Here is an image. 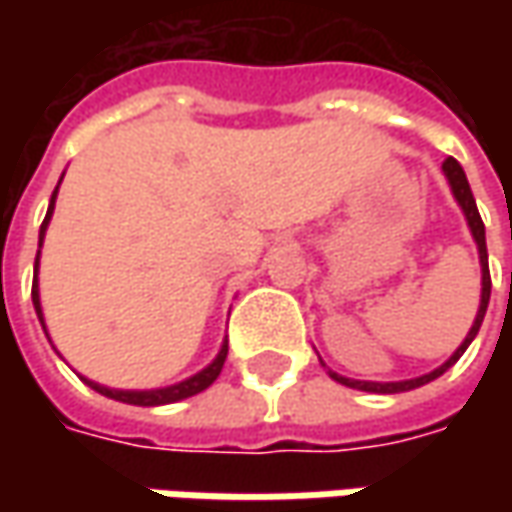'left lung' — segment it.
I'll use <instances>...</instances> for the list:
<instances>
[{"label": "left lung", "mask_w": 512, "mask_h": 512, "mask_svg": "<svg viewBox=\"0 0 512 512\" xmlns=\"http://www.w3.org/2000/svg\"><path fill=\"white\" fill-rule=\"evenodd\" d=\"M444 176H447V182H450V190H453V196H456V202L462 205L464 210V219H467V225H470V233H473V239H476V245H479V262H482V302H479V313H476V322L470 327V333L464 336V342L459 344V350L442 364V367H436L433 373H424L419 379H407V382H359V379H347V376H339V373H333V370H327L330 373V379H336L344 387H353V390H364V393H404V390H413V387H422V384L433 382V379H439L447 367H453V364L462 359V353L467 350V344L476 339V333H479V327L484 322V313H487V302H490V267H487V242H484V222L482 216H479V207H476V199H473V190L467 185V176H464L462 165L453 159V156H447L444 159Z\"/></svg>", "instance_id": "left-lung-1"}]
</instances>
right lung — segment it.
Segmentation results:
<instances>
[{
	"label": "right lung",
	"instance_id": "obj_1",
	"mask_svg": "<svg viewBox=\"0 0 512 512\" xmlns=\"http://www.w3.org/2000/svg\"><path fill=\"white\" fill-rule=\"evenodd\" d=\"M59 182H62V179H59ZM56 193H59V185H56L53 196H50L48 216H45V222H42V227H39V247H42L45 230H48L50 216H53ZM36 273H39V253H36V265H33V290H30V296H33V307H36V316H39V322H42V327H45V319H42V305H39V285H36ZM45 336H48V330H45ZM225 359H227V342L222 344L219 356H216L213 362L207 364L205 370H199L196 376H190V379H185V382L170 384V387H159V390H113V387H105V384L90 382V379H85V376H82V382L90 384V387H93L96 393H102V396H108V399H116V402L139 404V407H156V404L182 402V399H190V396H196V393L207 390L210 384L216 382V376L222 373V367H225Z\"/></svg>",
	"mask_w": 512,
	"mask_h": 512
}]
</instances>
